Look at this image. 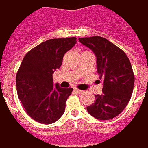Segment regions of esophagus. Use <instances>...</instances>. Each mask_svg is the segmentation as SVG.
<instances>
[{
    "instance_id": "esophagus-1",
    "label": "esophagus",
    "mask_w": 148,
    "mask_h": 148,
    "mask_svg": "<svg viewBox=\"0 0 148 148\" xmlns=\"http://www.w3.org/2000/svg\"><path fill=\"white\" fill-rule=\"evenodd\" d=\"M74 91H75V92H76L77 94H81V93H83V91H82V90H78V89H74Z\"/></svg>"
}]
</instances>
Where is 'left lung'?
<instances>
[{
    "instance_id": "8db88e82",
    "label": "left lung",
    "mask_w": 148,
    "mask_h": 148,
    "mask_svg": "<svg viewBox=\"0 0 148 148\" xmlns=\"http://www.w3.org/2000/svg\"><path fill=\"white\" fill-rule=\"evenodd\" d=\"M78 40L94 53L99 78L103 80L102 94L95 95V102L87 111L101 121L116 117L125 109L133 91L135 77L130 61L121 48L103 37Z\"/></svg>"
}]
</instances>
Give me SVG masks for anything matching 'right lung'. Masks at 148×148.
I'll list each match as a JSON object with an SVG mask.
<instances>
[{"label":"right lung","instance_id":"1","mask_svg":"<svg viewBox=\"0 0 148 148\" xmlns=\"http://www.w3.org/2000/svg\"><path fill=\"white\" fill-rule=\"evenodd\" d=\"M75 37L52 39L42 42L24 56L16 74L19 99L29 116L50 124L64 113L72 88L53 84L52 74L61 66L66 52L76 44Z\"/></svg>","mask_w":148,"mask_h":148}]
</instances>
